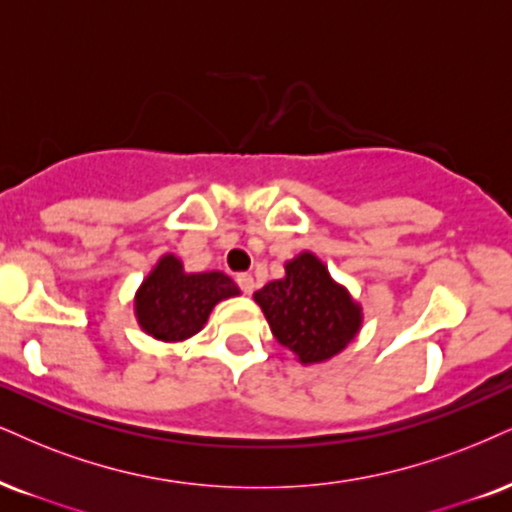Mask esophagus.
<instances>
[{"instance_id":"1","label":"esophagus","mask_w":512,"mask_h":512,"mask_svg":"<svg viewBox=\"0 0 512 512\" xmlns=\"http://www.w3.org/2000/svg\"><path fill=\"white\" fill-rule=\"evenodd\" d=\"M237 285L242 287L244 294H251V292H254V275H251V273H239L237 275Z\"/></svg>"}]
</instances>
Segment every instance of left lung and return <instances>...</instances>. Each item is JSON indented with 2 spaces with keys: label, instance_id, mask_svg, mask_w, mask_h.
<instances>
[{
  "label": "left lung",
  "instance_id": "left-lung-1",
  "mask_svg": "<svg viewBox=\"0 0 512 512\" xmlns=\"http://www.w3.org/2000/svg\"><path fill=\"white\" fill-rule=\"evenodd\" d=\"M254 301L301 365L332 361L363 327V306L313 251L285 261V275L254 292Z\"/></svg>",
  "mask_w": 512,
  "mask_h": 512
}]
</instances>
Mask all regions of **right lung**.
Returning a JSON list of instances; mask_svg holds the SVG:
<instances>
[{"instance_id":"right-lung-1","label":"right lung","mask_w":512,"mask_h":512,"mask_svg":"<svg viewBox=\"0 0 512 512\" xmlns=\"http://www.w3.org/2000/svg\"><path fill=\"white\" fill-rule=\"evenodd\" d=\"M239 294L237 282L223 270L187 273L182 258L163 254L132 296V313L156 342L180 344L204 330L220 301Z\"/></svg>"}]
</instances>
